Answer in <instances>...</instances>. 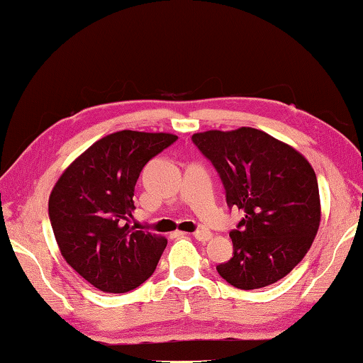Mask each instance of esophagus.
Masks as SVG:
<instances>
[{
  "label": "esophagus",
  "mask_w": 363,
  "mask_h": 363,
  "mask_svg": "<svg viewBox=\"0 0 363 363\" xmlns=\"http://www.w3.org/2000/svg\"><path fill=\"white\" fill-rule=\"evenodd\" d=\"M193 236L198 240H201V242H207V240L212 239V233L206 231V230H201V231H196Z\"/></svg>",
  "instance_id": "1"
}]
</instances>
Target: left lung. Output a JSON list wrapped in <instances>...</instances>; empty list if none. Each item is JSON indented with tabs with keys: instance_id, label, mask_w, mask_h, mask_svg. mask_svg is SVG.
I'll return each instance as SVG.
<instances>
[{
	"instance_id": "1",
	"label": "left lung",
	"mask_w": 363,
	"mask_h": 363,
	"mask_svg": "<svg viewBox=\"0 0 363 363\" xmlns=\"http://www.w3.org/2000/svg\"><path fill=\"white\" fill-rule=\"evenodd\" d=\"M193 142L221 177L230 207L244 211L230 233L233 258L218 274L240 290L281 281L306 255L320 225V196L313 165L269 133L239 127L207 130Z\"/></svg>"
}]
</instances>
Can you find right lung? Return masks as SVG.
I'll list each match as a JSON object with an SVG mask.
<instances>
[{
    "label": "right lung",
    "mask_w": 363,
    "mask_h": 363,
    "mask_svg": "<svg viewBox=\"0 0 363 363\" xmlns=\"http://www.w3.org/2000/svg\"><path fill=\"white\" fill-rule=\"evenodd\" d=\"M178 137L119 130L100 138L63 170L49 196V218L62 257L106 294L137 289L155 272L167 239L129 226L145 164Z\"/></svg>",
    "instance_id": "add662e5"
}]
</instances>
